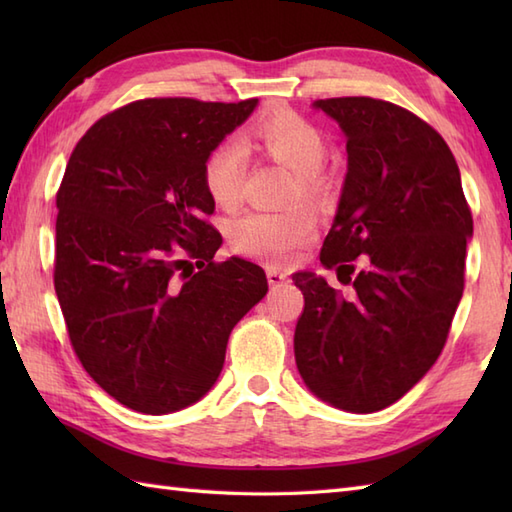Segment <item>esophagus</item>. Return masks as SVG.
<instances>
[{
	"mask_svg": "<svg viewBox=\"0 0 512 512\" xmlns=\"http://www.w3.org/2000/svg\"><path fill=\"white\" fill-rule=\"evenodd\" d=\"M266 277H268V284L273 288H281L288 284V275L281 273L277 268H266Z\"/></svg>",
	"mask_w": 512,
	"mask_h": 512,
	"instance_id": "1",
	"label": "esophagus"
}]
</instances>
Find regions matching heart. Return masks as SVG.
Wrapping results in <instances>:
<instances>
[{
    "label": "heart",
    "mask_w": 512,
    "mask_h": 512,
    "mask_svg": "<svg viewBox=\"0 0 512 512\" xmlns=\"http://www.w3.org/2000/svg\"><path fill=\"white\" fill-rule=\"evenodd\" d=\"M250 147L295 171L290 200H321L330 191V176L323 167L328 140L310 118L292 110H273L248 127ZM204 189L222 209H235L242 200L246 156L239 145L224 140L215 145L202 167ZM317 233V217L308 206L288 211H250L233 224V246L266 264L286 266Z\"/></svg>",
    "instance_id": "obj_1"
}]
</instances>
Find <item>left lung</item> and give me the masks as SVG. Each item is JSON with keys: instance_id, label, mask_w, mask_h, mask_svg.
Listing matches in <instances>:
<instances>
[{"instance_id": "8db88e82", "label": "left lung", "mask_w": 512, "mask_h": 512, "mask_svg": "<svg viewBox=\"0 0 512 512\" xmlns=\"http://www.w3.org/2000/svg\"><path fill=\"white\" fill-rule=\"evenodd\" d=\"M347 136V176L321 264L354 273L343 299L295 273L301 378L330 405L372 413L402 398L438 361L464 290L471 206L449 145L420 116L372 96L314 103Z\"/></svg>"}]
</instances>
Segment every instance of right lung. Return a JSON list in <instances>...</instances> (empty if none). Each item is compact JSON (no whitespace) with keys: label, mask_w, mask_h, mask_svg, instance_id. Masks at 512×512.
<instances>
[{"label":"right lung","mask_w":512,"mask_h":512,"mask_svg":"<svg viewBox=\"0 0 512 512\" xmlns=\"http://www.w3.org/2000/svg\"><path fill=\"white\" fill-rule=\"evenodd\" d=\"M255 105L127 103L83 134L65 167L54 290L76 358L129 409L158 416L200 400L231 330L268 292L257 264L213 259L222 235L202 180L209 151Z\"/></svg>","instance_id":"right-lung-1"}]
</instances>
